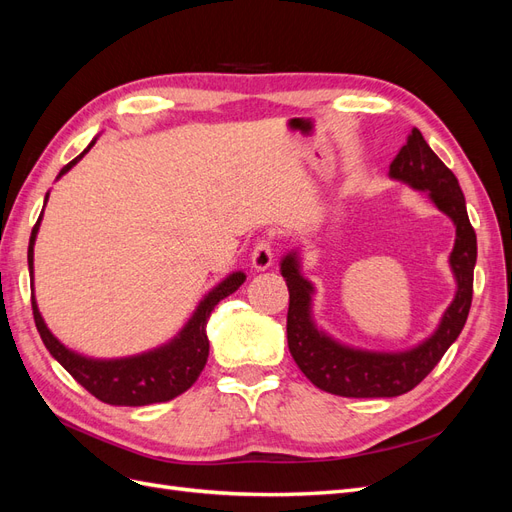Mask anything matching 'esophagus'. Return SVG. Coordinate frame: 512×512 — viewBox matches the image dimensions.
I'll return each instance as SVG.
<instances>
[{
	"mask_svg": "<svg viewBox=\"0 0 512 512\" xmlns=\"http://www.w3.org/2000/svg\"><path fill=\"white\" fill-rule=\"evenodd\" d=\"M273 265V250L271 243L267 239H262L256 243L254 252H252V267L256 271H267Z\"/></svg>",
	"mask_w": 512,
	"mask_h": 512,
	"instance_id": "1",
	"label": "esophagus"
}]
</instances>
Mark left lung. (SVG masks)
<instances>
[{
    "instance_id": "left-lung-1",
    "label": "left lung",
    "mask_w": 512,
    "mask_h": 512,
    "mask_svg": "<svg viewBox=\"0 0 512 512\" xmlns=\"http://www.w3.org/2000/svg\"><path fill=\"white\" fill-rule=\"evenodd\" d=\"M389 177L410 188L427 192L429 200L455 224V245L448 265L455 275V299L425 342L401 352L361 350L316 327L312 318L314 284L301 273L299 250L282 258V275L290 292L288 348L294 363L318 389L339 397H397L412 391L440 363L444 352L459 337L472 305V282L476 265V232L466 211V198L459 181L416 128L391 162Z\"/></svg>"
}]
</instances>
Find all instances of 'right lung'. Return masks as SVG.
Segmentation results:
<instances>
[{
	"mask_svg": "<svg viewBox=\"0 0 512 512\" xmlns=\"http://www.w3.org/2000/svg\"><path fill=\"white\" fill-rule=\"evenodd\" d=\"M96 145V138L87 145V149L76 156L72 162H68L59 170V175H66L68 170L79 162L85 153ZM49 200V192L44 196V205ZM44 213V207H42ZM42 213L32 230L27 247V265H29V277L34 284V245L42 222ZM245 282V273L235 271L230 273L226 280H222L218 286L211 288L205 299L198 303L196 312L192 318L185 322V327L177 333V337L170 339L168 344L153 348L143 354L123 356V359H91V356H83L66 348L59 339L46 327V322L40 314L36 297L32 294V309L36 329L42 337V342L53 354V359L64 367L68 374L79 382L81 386L98 397L104 404L111 406H149L160 404V401L175 399L177 395L185 393L190 386L198 380L200 371L205 369L207 356H209V339H207V320L213 312V307L218 305L228 294L235 292Z\"/></svg>",
	"mask_w": 512,
	"mask_h": 512,
	"instance_id": "right-lung-1",
	"label": "right lung"
}]
</instances>
